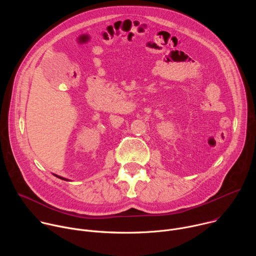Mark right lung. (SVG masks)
<instances>
[{
  "label": "right lung",
  "instance_id": "obj_1",
  "mask_svg": "<svg viewBox=\"0 0 256 256\" xmlns=\"http://www.w3.org/2000/svg\"><path fill=\"white\" fill-rule=\"evenodd\" d=\"M56 177H58V178H60V179H64V180H66V179H64V178H62V177H60V176H58V175H56Z\"/></svg>",
  "mask_w": 256,
  "mask_h": 256
}]
</instances>
